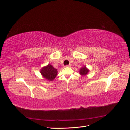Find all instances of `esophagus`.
<instances>
[{"mask_svg": "<svg viewBox=\"0 0 130 130\" xmlns=\"http://www.w3.org/2000/svg\"><path fill=\"white\" fill-rule=\"evenodd\" d=\"M71 64H69V65H67V66H65V67H71Z\"/></svg>", "mask_w": 130, "mask_h": 130, "instance_id": "1", "label": "esophagus"}]
</instances>
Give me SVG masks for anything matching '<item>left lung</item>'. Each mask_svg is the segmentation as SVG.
Masks as SVG:
<instances>
[{"mask_svg":"<svg viewBox=\"0 0 130 130\" xmlns=\"http://www.w3.org/2000/svg\"><path fill=\"white\" fill-rule=\"evenodd\" d=\"M89 72V69H88L87 68H86V66H84L83 67H82L79 70V73L82 76L86 75Z\"/></svg>","mask_w":130,"mask_h":130,"instance_id":"1","label":"left lung"}]
</instances>
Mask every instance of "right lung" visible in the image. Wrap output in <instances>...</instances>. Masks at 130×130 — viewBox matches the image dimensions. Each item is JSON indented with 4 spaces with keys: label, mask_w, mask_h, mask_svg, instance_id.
Returning <instances> with one entry per match:
<instances>
[{
    "label": "right lung",
    "mask_w": 130,
    "mask_h": 130,
    "mask_svg": "<svg viewBox=\"0 0 130 130\" xmlns=\"http://www.w3.org/2000/svg\"><path fill=\"white\" fill-rule=\"evenodd\" d=\"M40 73L43 77L46 80L51 81L54 80L57 76V70L56 69L54 68L53 66L49 64L43 67L40 70Z\"/></svg>",
    "instance_id": "add662e5"
}]
</instances>
